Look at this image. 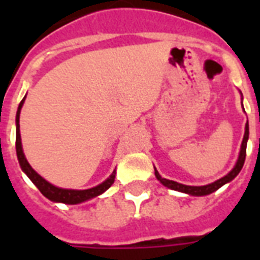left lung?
I'll return each instance as SVG.
<instances>
[{
  "label": "left lung",
  "instance_id": "left-lung-1",
  "mask_svg": "<svg viewBox=\"0 0 260 260\" xmlns=\"http://www.w3.org/2000/svg\"><path fill=\"white\" fill-rule=\"evenodd\" d=\"M248 121L246 124V131H244V138H243V142H242V147H240V154H239V158H238V162L235 165V167L230 173L226 174L225 177L220 178L217 179L216 182L213 183H209V185H205V186H187V185H182V183H178L175 181H170V179H166V178H162L159 175L158 170L155 169V177L158 178V181L165 185L166 187L171 190H177V191H182V193H186V194H190V196H208V194L213 193L216 191L217 189H220L222 185H225L228 182H231L234 179L240 170L243 169V165H244V160H246V150H247V140H248Z\"/></svg>",
  "mask_w": 260,
  "mask_h": 260
}]
</instances>
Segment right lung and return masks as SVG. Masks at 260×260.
I'll use <instances>...</instances> for the list:
<instances>
[{
	"label": "right lung",
	"instance_id": "1",
	"mask_svg": "<svg viewBox=\"0 0 260 260\" xmlns=\"http://www.w3.org/2000/svg\"><path fill=\"white\" fill-rule=\"evenodd\" d=\"M24 101H25V97L22 98V101L20 102L17 109V114H16V152H17L18 162H20V166H21V170L28 175L30 181L34 182L35 186L38 187L44 197H47L48 200L54 202H63V204H70V205H74V204H81L83 201H87L90 198H94L102 194L104 191L109 189L110 186L113 185L114 177H116V170L112 173L106 181H104L102 183H100L95 187H91V189L86 190H73V189H62V187H56V186L51 185L50 182H47L43 177H40L36 171L30 167V165L28 163V160L25 159V155L22 152V146H21V136H20V112H21V108L24 105Z\"/></svg>",
	"mask_w": 260,
	"mask_h": 260
}]
</instances>
